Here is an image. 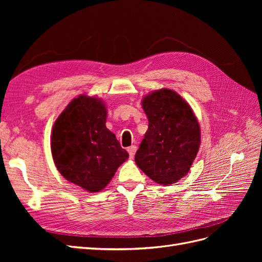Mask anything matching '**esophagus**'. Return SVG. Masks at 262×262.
<instances>
[{
  "label": "esophagus",
  "mask_w": 262,
  "mask_h": 262,
  "mask_svg": "<svg viewBox=\"0 0 262 262\" xmlns=\"http://www.w3.org/2000/svg\"><path fill=\"white\" fill-rule=\"evenodd\" d=\"M136 152H137V146L136 145H131L130 147H128V153L130 155V157H134V155H136Z\"/></svg>",
  "instance_id": "34e87169"
}]
</instances>
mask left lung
I'll list each match as a JSON object with an SVG mask.
<instances>
[{"label":"left lung","instance_id":"left-lung-1","mask_svg":"<svg viewBox=\"0 0 262 262\" xmlns=\"http://www.w3.org/2000/svg\"><path fill=\"white\" fill-rule=\"evenodd\" d=\"M142 107L148 129L134 160L156 184L170 186L191 167L201 142L200 124L188 102L168 89L146 95Z\"/></svg>","mask_w":262,"mask_h":262}]
</instances>
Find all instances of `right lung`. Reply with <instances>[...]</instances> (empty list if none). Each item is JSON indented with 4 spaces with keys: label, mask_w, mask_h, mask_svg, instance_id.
I'll use <instances>...</instances> for the list:
<instances>
[{
    "label": "right lung",
    "mask_w": 262,
    "mask_h": 262,
    "mask_svg": "<svg viewBox=\"0 0 262 262\" xmlns=\"http://www.w3.org/2000/svg\"><path fill=\"white\" fill-rule=\"evenodd\" d=\"M104 100L80 95L55 120L51 153L55 167L72 184L98 192L129 154L106 126Z\"/></svg>",
    "instance_id": "right-lung-1"
}]
</instances>
